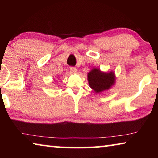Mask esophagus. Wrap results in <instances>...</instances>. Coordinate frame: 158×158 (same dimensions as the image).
Segmentation results:
<instances>
[{"label":"esophagus","instance_id":"34e87169","mask_svg":"<svg viewBox=\"0 0 158 158\" xmlns=\"http://www.w3.org/2000/svg\"><path fill=\"white\" fill-rule=\"evenodd\" d=\"M70 69L71 73L75 74V73H77V69L76 68H74V67H71L70 69Z\"/></svg>","mask_w":158,"mask_h":158}]
</instances>
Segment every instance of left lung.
Here are the masks:
<instances>
[{"mask_svg": "<svg viewBox=\"0 0 158 158\" xmlns=\"http://www.w3.org/2000/svg\"><path fill=\"white\" fill-rule=\"evenodd\" d=\"M87 79L90 87L96 93L108 90L116 83V75L113 71H101L97 68H93L87 74Z\"/></svg>", "mask_w": 158, "mask_h": 158, "instance_id": "1", "label": "left lung"}]
</instances>
